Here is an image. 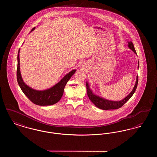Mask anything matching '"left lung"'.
I'll use <instances>...</instances> for the list:
<instances>
[{
  "mask_svg": "<svg viewBox=\"0 0 157 157\" xmlns=\"http://www.w3.org/2000/svg\"><path fill=\"white\" fill-rule=\"evenodd\" d=\"M128 47L134 52L136 54V51L135 49L134 46L131 41L128 42ZM138 67H139V62H138ZM138 76H136V82L135 84L134 87L133 88L131 92L124 99H122L120 101H109L107 100L106 99H104L103 98L99 97L98 95H96L94 94L92 92V90H90V85L88 82H86V90H87V94L88 96L90 98V100L91 102L95 105L99 109H103V110H109V109H118L122 106L124 105L125 104L127 101L131 98V97L133 95L135 92V90L136 89L137 85H138Z\"/></svg>",
  "mask_w": 157,
  "mask_h": 157,
  "instance_id": "left-lung-1",
  "label": "left lung"
}]
</instances>
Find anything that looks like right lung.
I'll use <instances>...</instances> for the list:
<instances>
[{"mask_svg":"<svg viewBox=\"0 0 157 157\" xmlns=\"http://www.w3.org/2000/svg\"><path fill=\"white\" fill-rule=\"evenodd\" d=\"M35 29V27L32 29L31 32ZM19 52L20 49H19L17 54V81L24 94L28 98L33 104L37 105L47 106L52 105L57 103L63 95L64 88L67 83L70 79L71 76L75 74L76 70H72V71L69 72L59 82L49 89L44 90H33L29 86H28L23 81L20 71Z\"/></svg>","mask_w":157,"mask_h":157,"instance_id":"add662e5","label":"right lung"}]
</instances>
